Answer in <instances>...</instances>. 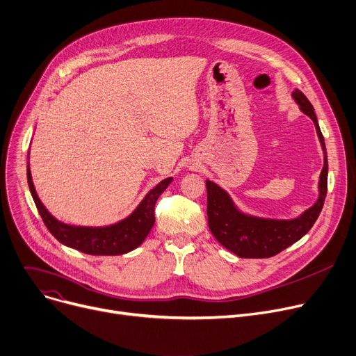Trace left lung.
Wrapping results in <instances>:
<instances>
[{"label":"left lung","instance_id":"8db88e82","mask_svg":"<svg viewBox=\"0 0 356 356\" xmlns=\"http://www.w3.org/2000/svg\"><path fill=\"white\" fill-rule=\"evenodd\" d=\"M292 99L300 111L311 118L323 150V168L318 183V199L293 219H270L250 215L241 210L230 195L219 184L206 180L207 188V223L216 241L239 257L264 259L289 248L311 230L323 207L327 191V156L325 140L311 102L300 90H293Z\"/></svg>","mask_w":356,"mask_h":356}]
</instances>
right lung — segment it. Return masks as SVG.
Listing matches in <instances>:
<instances>
[{"mask_svg":"<svg viewBox=\"0 0 356 356\" xmlns=\"http://www.w3.org/2000/svg\"><path fill=\"white\" fill-rule=\"evenodd\" d=\"M27 180L42 222L60 243L87 254L114 256L129 253L143 243L156 220L154 204L173 181V177L164 179L154 186L127 218L107 226H76L60 222L40 200L33 183L30 164H27Z\"/></svg>","mask_w":356,"mask_h":356,"instance_id":"add662e5","label":"right lung"}]
</instances>
